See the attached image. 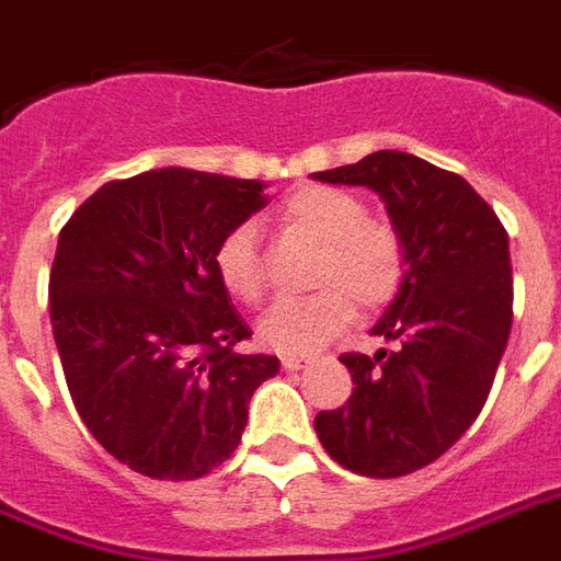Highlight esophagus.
<instances>
[{
	"instance_id": "34e87169",
	"label": "esophagus",
	"mask_w": 561,
	"mask_h": 561,
	"mask_svg": "<svg viewBox=\"0 0 561 561\" xmlns=\"http://www.w3.org/2000/svg\"><path fill=\"white\" fill-rule=\"evenodd\" d=\"M307 363H310L307 357H284V359H280V366H284L286 371H298V368H304Z\"/></svg>"
}]
</instances>
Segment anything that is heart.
I'll list each match as a JSON object with an SVG mask.
<instances>
[{
    "label": "heart",
    "instance_id": "b5f03b06",
    "mask_svg": "<svg viewBox=\"0 0 561 561\" xmlns=\"http://www.w3.org/2000/svg\"><path fill=\"white\" fill-rule=\"evenodd\" d=\"M280 225L319 242L312 284L319 293L307 298H280L260 319L257 333L266 348L286 357H307L324 348L357 316L383 310L407 280V245L394 225L368 219L366 204L336 186L307 184L286 195ZM219 284L245 304L263 298L266 272L260 257L257 228L233 225L213 251Z\"/></svg>",
    "mask_w": 561,
    "mask_h": 561
}]
</instances>
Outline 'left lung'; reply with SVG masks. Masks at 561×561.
Here are the masks:
<instances>
[{"mask_svg":"<svg viewBox=\"0 0 561 561\" xmlns=\"http://www.w3.org/2000/svg\"><path fill=\"white\" fill-rule=\"evenodd\" d=\"M312 178L380 195L410 263L371 328L392 351L342 354L354 392L316 415V433L354 474H412L442 457L489 398L512 328L510 237L466 178L407 151H375Z\"/></svg>","mask_w":561,"mask_h":561,"instance_id":"left-lung-1","label":"left lung"}]
</instances>
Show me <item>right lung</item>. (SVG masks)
<instances>
[{"label": "right lung", "mask_w": 561, "mask_h": 561, "mask_svg": "<svg viewBox=\"0 0 561 561\" xmlns=\"http://www.w3.org/2000/svg\"><path fill=\"white\" fill-rule=\"evenodd\" d=\"M260 181L151 169L87 198L58 237L51 333L78 415L137 474L198 480L231 459L277 357L237 354L251 330L213 268Z\"/></svg>", "instance_id": "right-lung-1"}]
</instances>
